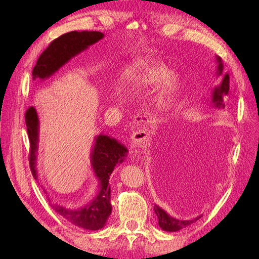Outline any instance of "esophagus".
Here are the masks:
<instances>
[{
    "instance_id": "esophagus-1",
    "label": "esophagus",
    "mask_w": 259,
    "mask_h": 259,
    "mask_svg": "<svg viewBox=\"0 0 259 259\" xmlns=\"http://www.w3.org/2000/svg\"><path fill=\"white\" fill-rule=\"evenodd\" d=\"M131 139H132V143L135 146L142 147L147 142H149V139H150V135H149L148 133L144 130H138V131L133 133Z\"/></svg>"
}]
</instances>
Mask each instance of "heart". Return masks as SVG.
<instances>
[{"label":"heart","mask_w":259,"mask_h":259,"mask_svg":"<svg viewBox=\"0 0 259 259\" xmlns=\"http://www.w3.org/2000/svg\"><path fill=\"white\" fill-rule=\"evenodd\" d=\"M162 89L156 96L154 107L160 112H168L173 108L180 90V80L175 74H170L168 69L158 67L148 69L140 74L137 83L139 85L153 86L162 83Z\"/></svg>","instance_id":"1"}]
</instances>
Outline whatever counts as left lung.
Instances as JSON below:
<instances>
[{"label": "left lung", "mask_w": 259, "mask_h": 259, "mask_svg": "<svg viewBox=\"0 0 259 259\" xmlns=\"http://www.w3.org/2000/svg\"><path fill=\"white\" fill-rule=\"evenodd\" d=\"M217 60V75H223V70H224V65H223V60L221 57L216 56ZM229 94V74L225 73L223 75V80L222 83L214 89L213 94H211V101L215 106V108L218 109H224L225 104H224V97L227 96ZM154 213L158 216L159 219V226L160 228L164 231H169V232H175L179 231L180 229H184L186 227L190 226L191 224L195 223L198 219L201 217H195L193 219H189V221H179L177 218H174L169 216L165 210L162 209L160 206L154 205Z\"/></svg>", "instance_id": "8db88e82"}]
</instances>
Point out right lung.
Here are the masks:
<instances>
[{
  "label": "right lung",
  "mask_w": 259,
  "mask_h": 259,
  "mask_svg": "<svg viewBox=\"0 0 259 259\" xmlns=\"http://www.w3.org/2000/svg\"><path fill=\"white\" fill-rule=\"evenodd\" d=\"M105 36L98 31H71L54 40L41 56L33 68V80L49 79L67 62L88 50ZM26 125L30 142V168L34 179H37V150L40 136V121L34 107H30L26 112ZM127 156V149L116 139L100 134L96 136L91 152V165L97 182L98 192L88 204L79 208H69L60 204H53L55 211L64 217L67 222L88 230H99L105 227L112 207L110 204L111 191L109 186L110 175L116 165ZM46 192V191H45Z\"/></svg>",
  "instance_id": "obj_1"
}]
</instances>
